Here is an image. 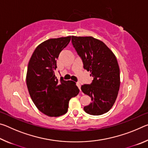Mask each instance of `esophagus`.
<instances>
[{"label": "esophagus", "instance_id": "1", "mask_svg": "<svg viewBox=\"0 0 148 148\" xmlns=\"http://www.w3.org/2000/svg\"><path fill=\"white\" fill-rule=\"evenodd\" d=\"M76 86H77V87L79 89V90H81V84H80L79 82H77L76 83Z\"/></svg>", "mask_w": 148, "mask_h": 148}]
</instances>
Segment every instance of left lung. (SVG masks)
Returning a JSON list of instances; mask_svg holds the SVG:
<instances>
[{"label":"left lung","instance_id":"1","mask_svg":"<svg viewBox=\"0 0 148 148\" xmlns=\"http://www.w3.org/2000/svg\"><path fill=\"white\" fill-rule=\"evenodd\" d=\"M72 43L81 57L84 69L93 77L82 91L92 102L84 108L86 113L99 116L106 113L116 101L120 86V72L114 53L103 42L92 36H72Z\"/></svg>","mask_w":148,"mask_h":148}]
</instances>
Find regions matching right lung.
Instances as JSON below:
<instances>
[{
    "label": "right lung",
    "mask_w": 148,
    "mask_h": 148,
    "mask_svg": "<svg viewBox=\"0 0 148 148\" xmlns=\"http://www.w3.org/2000/svg\"><path fill=\"white\" fill-rule=\"evenodd\" d=\"M71 36L51 38L39 44L29 62L26 83L35 106L49 117H58L68 111L69 101L78 95L76 82L58 80L55 75L57 59L71 41Z\"/></svg>",
    "instance_id": "right-lung-1"
}]
</instances>
